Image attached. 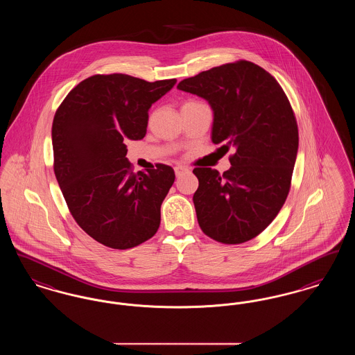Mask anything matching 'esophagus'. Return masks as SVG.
Returning <instances> with one entry per match:
<instances>
[{"label":"esophagus","mask_w":355,"mask_h":355,"mask_svg":"<svg viewBox=\"0 0 355 355\" xmlns=\"http://www.w3.org/2000/svg\"><path fill=\"white\" fill-rule=\"evenodd\" d=\"M174 171H175V175H177V177H181V175H184L186 173H189L190 170L185 168V166L178 165V166H175V168H174Z\"/></svg>","instance_id":"obj_1"}]
</instances>
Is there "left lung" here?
I'll return each instance as SVG.
<instances>
[{
    "label": "left lung",
    "mask_w": 355,
    "mask_h": 355,
    "mask_svg": "<svg viewBox=\"0 0 355 355\" xmlns=\"http://www.w3.org/2000/svg\"><path fill=\"white\" fill-rule=\"evenodd\" d=\"M177 87L210 103L211 141L236 150L223 174L193 170L200 227L220 243L250 241L277 217L291 185L298 125L288 98L270 73L245 60L201 71Z\"/></svg>",
    "instance_id": "8db88e82"
}]
</instances>
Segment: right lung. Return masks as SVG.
<instances>
[{
    "mask_svg": "<svg viewBox=\"0 0 355 355\" xmlns=\"http://www.w3.org/2000/svg\"><path fill=\"white\" fill-rule=\"evenodd\" d=\"M175 83L96 74L73 87L54 114L58 185L78 226L107 248L132 249L159 227L174 170L157 164L135 173L125 141L145 137L150 106Z\"/></svg>",
    "mask_w": 355,
    "mask_h": 355,
    "instance_id": "1",
    "label": "right lung"
}]
</instances>
